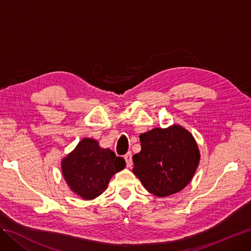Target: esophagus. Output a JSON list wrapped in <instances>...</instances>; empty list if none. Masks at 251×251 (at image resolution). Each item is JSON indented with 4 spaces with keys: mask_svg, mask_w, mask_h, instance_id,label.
Listing matches in <instances>:
<instances>
[{
    "mask_svg": "<svg viewBox=\"0 0 251 251\" xmlns=\"http://www.w3.org/2000/svg\"><path fill=\"white\" fill-rule=\"evenodd\" d=\"M125 160L126 162V166L130 168V166L132 165V153H131V151H128V153H126L125 155Z\"/></svg>",
    "mask_w": 251,
    "mask_h": 251,
    "instance_id": "34e87169",
    "label": "esophagus"
}]
</instances>
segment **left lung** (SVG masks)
I'll use <instances>...</instances> for the list:
<instances>
[{
    "mask_svg": "<svg viewBox=\"0 0 251 251\" xmlns=\"http://www.w3.org/2000/svg\"><path fill=\"white\" fill-rule=\"evenodd\" d=\"M141 151L133 156V172L158 197L183 189L198 168L200 153L191 133L180 126L156 127L139 136Z\"/></svg>",
    "mask_w": 251,
    "mask_h": 251,
    "instance_id": "left-lung-1",
    "label": "left lung"
}]
</instances>
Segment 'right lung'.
I'll list each match as a JSON object with an SVG mask.
<instances>
[{"label":"right lung","mask_w":251,"mask_h":251,"mask_svg":"<svg viewBox=\"0 0 251 251\" xmlns=\"http://www.w3.org/2000/svg\"><path fill=\"white\" fill-rule=\"evenodd\" d=\"M126 161L94 139L83 138L62 162L63 175L72 191L86 200L100 196L114 174L124 170Z\"/></svg>","instance_id":"right-lung-1"}]
</instances>
